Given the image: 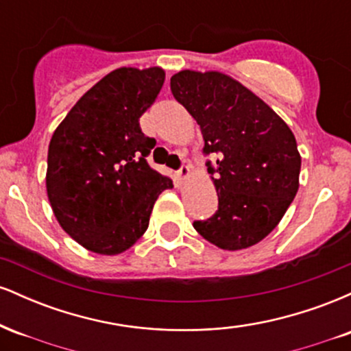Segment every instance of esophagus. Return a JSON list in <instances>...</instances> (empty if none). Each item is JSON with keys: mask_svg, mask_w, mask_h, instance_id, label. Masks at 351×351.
Segmentation results:
<instances>
[{"mask_svg": "<svg viewBox=\"0 0 351 351\" xmlns=\"http://www.w3.org/2000/svg\"><path fill=\"white\" fill-rule=\"evenodd\" d=\"M189 171H191V170H189V167H186V165H183V167H181L180 170H178V178H180V180L188 178Z\"/></svg>", "mask_w": 351, "mask_h": 351, "instance_id": "esophagus-1", "label": "esophagus"}]
</instances>
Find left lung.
I'll list each match as a JSON object with an SVG mask.
<instances>
[{
	"mask_svg": "<svg viewBox=\"0 0 351 351\" xmlns=\"http://www.w3.org/2000/svg\"><path fill=\"white\" fill-rule=\"evenodd\" d=\"M173 97L191 114L217 191V211L193 226L224 251L263 241L279 224L299 189L300 153L289 125L263 99L226 74L181 71Z\"/></svg>",
	"mask_w": 351,
	"mask_h": 351,
	"instance_id": "8db88e82",
	"label": "left lung"
}]
</instances>
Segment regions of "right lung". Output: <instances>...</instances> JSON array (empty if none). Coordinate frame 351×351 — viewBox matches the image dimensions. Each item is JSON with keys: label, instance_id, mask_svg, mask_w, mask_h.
<instances>
[{"label": "right lung", "instance_id": "add662e5", "mask_svg": "<svg viewBox=\"0 0 351 351\" xmlns=\"http://www.w3.org/2000/svg\"><path fill=\"white\" fill-rule=\"evenodd\" d=\"M163 82L162 67L112 71L52 134L47 198L60 228L88 251L115 256L132 247L147 231L160 193L173 188L147 163L156 142L140 128Z\"/></svg>", "mask_w": 351, "mask_h": 351}]
</instances>
